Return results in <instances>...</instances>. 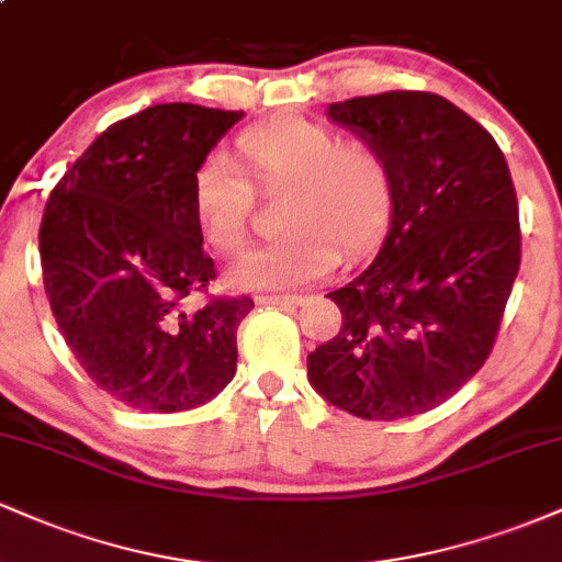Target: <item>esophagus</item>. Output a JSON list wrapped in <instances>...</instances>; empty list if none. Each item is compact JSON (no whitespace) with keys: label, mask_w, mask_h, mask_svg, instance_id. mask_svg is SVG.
Instances as JSON below:
<instances>
[{"label":"esophagus","mask_w":562,"mask_h":562,"mask_svg":"<svg viewBox=\"0 0 562 562\" xmlns=\"http://www.w3.org/2000/svg\"><path fill=\"white\" fill-rule=\"evenodd\" d=\"M256 303L261 306H299L301 295H256Z\"/></svg>","instance_id":"1"}]
</instances>
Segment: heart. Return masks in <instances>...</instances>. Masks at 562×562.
Masks as SVG:
<instances>
[{"instance_id": "obj_1", "label": "heart", "mask_w": 562, "mask_h": 562, "mask_svg": "<svg viewBox=\"0 0 562 562\" xmlns=\"http://www.w3.org/2000/svg\"><path fill=\"white\" fill-rule=\"evenodd\" d=\"M243 164L263 190L288 187L274 240L232 267V285L288 290L325 277L346 256L378 237L391 211V171L364 139H340L335 128L306 119H277L245 128ZM200 229L222 256L240 254L256 209L254 187L224 153H211L192 173Z\"/></svg>"}]
</instances>
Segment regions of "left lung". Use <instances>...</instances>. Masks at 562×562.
<instances>
[{"mask_svg":"<svg viewBox=\"0 0 562 562\" xmlns=\"http://www.w3.org/2000/svg\"><path fill=\"white\" fill-rule=\"evenodd\" d=\"M327 119L385 158L391 224L370 267L327 293L344 325L308 353V383L362 420L423 415L494 348L520 267L513 177L492 134L447 97H353Z\"/></svg>","mask_w":562,"mask_h":562,"instance_id":"8db88e82","label":"left lung"}]
</instances>
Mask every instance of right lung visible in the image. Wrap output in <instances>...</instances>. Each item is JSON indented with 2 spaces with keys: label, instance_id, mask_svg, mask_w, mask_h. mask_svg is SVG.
<instances>
[{
  "label": "right lung",
  "instance_id": "right-lung-1",
  "mask_svg": "<svg viewBox=\"0 0 562 562\" xmlns=\"http://www.w3.org/2000/svg\"><path fill=\"white\" fill-rule=\"evenodd\" d=\"M243 111L169 102L108 126L55 184L38 229L44 290L81 370L115 402L182 412L227 389L248 295L211 299L192 173Z\"/></svg>",
  "mask_w": 562,
  "mask_h": 562
}]
</instances>
